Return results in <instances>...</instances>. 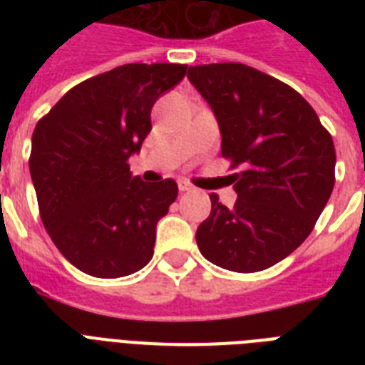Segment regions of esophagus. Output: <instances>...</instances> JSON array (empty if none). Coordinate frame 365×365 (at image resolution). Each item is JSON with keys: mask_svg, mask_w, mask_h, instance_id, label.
Here are the masks:
<instances>
[{"mask_svg": "<svg viewBox=\"0 0 365 365\" xmlns=\"http://www.w3.org/2000/svg\"><path fill=\"white\" fill-rule=\"evenodd\" d=\"M178 189H180L182 193H187V191H193V187H191V185H189L187 182H180V183H178Z\"/></svg>", "mask_w": 365, "mask_h": 365, "instance_id": "1", "label": "esophagus"}]
</instances>
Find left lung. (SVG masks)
Masks as SVG:
<instances>
[{"mask_svg":"<svg viewBox=\"0 0 365 365\" xmlns=\"http://www.w3.org/2000/svg\"><path fill=\"white\" fill-rule=\"evenodd\" d=\"M187 79L216 115L222 155L239 166L233 208L210 195L197 229L200 254L235 272L269 269L311 235L334 191L335 148L297 91L239 64L189 68Z\"/></svg>","mask_w":365,"mask_h":365,"instance_id":"8db88e82","label":"left lung"}]
</instances>
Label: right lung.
I'll list each match as a JSON object with an SVG mask.
<instances>
[{"instance_id": "1", "label": "right lung", "mask_w": 365, "mask_h": 365, "mask_svg": "<svg viewBox=\"0 0 365 365\" xmlns=\"http://www.w3.org/2000/svg\"><path fill=\"white\" fill-rule=\"evenodd\" d=\"M185 64H125L70 88L36 125L30 174L41 222L79 271L119 278L153 257L155 227L176 200L174 180L145 183L128 157L151 130V108Z\"/></svg>"}]
</instances>
